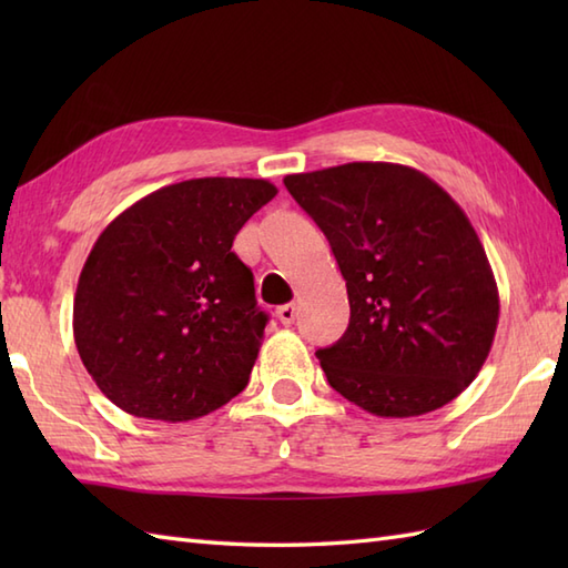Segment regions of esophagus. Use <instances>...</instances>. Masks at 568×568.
<instances>
[{"mask_svg":"<svg viewBox=\"0 0 568 568\" xmlns=\"http://www.w3.org/2000/svg\"><path fill=\"white\" fill-rule=\"evenodd\" d=\"M275 315H277V320H281L285 327H291V324L295 322V315H297V307L293 305V303H287V305H281L275 310Z\"/></svg>","mask_w":568,"mask_h":568,"instance_id":"esophagus-1","label":"esophagus"}]
</instances>
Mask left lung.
I'll list each match as a JSON object with an SVG mask.
<instances>
[{
	"mask_svg": "<svg viewBox=\"0 0 568 568\" xmlns=\"http://www.w3.org/2000/svg\"><path fill=\"white\" fill-rule=\"evenodd\" d=\"M327 236L352 320L320 348L336 393L378 417H417L462 395L498 329L496 275L466 212L400 163L285 175Z\"/></svg>",
	"mask_w": 568,
	"mask_h": 568,
	"instance_id": "obj_1",
	"label": "left lung"
}]
</instances>
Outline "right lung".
Wrapping results in <instances>:
<instances>
[{
	"label": "right lung",
	"instance_id": "obj_1",
	"mask_svg": "<svg viewBox=\"0 0 568 568\" xmlns=\"http://www.w3.org/2000/svg\"><path fill=\"white\" fill-rule=\"evenodd\" d=\"M275 192L253 178L183 180L131 204L94 241L72 334L124 413L187 422L246 388L268 317L232 244Z\"/></svg>",
	"mask_w": 568,
	"mask_h": 568
}]
</instances>
